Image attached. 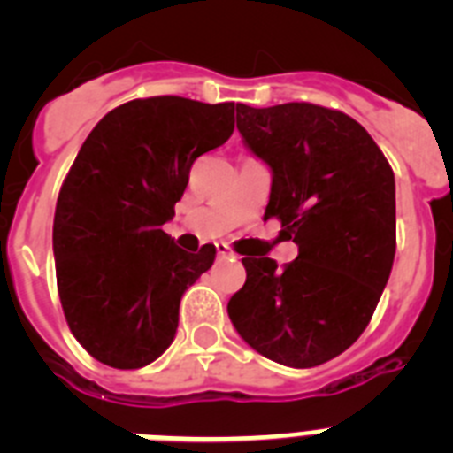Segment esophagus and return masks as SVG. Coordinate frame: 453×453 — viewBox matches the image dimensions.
<instances>
[{"label": "esophagus", "mask_w": 453, "mask_h": 453, "mask_svg": "<svg viewBox=\"0 0 453 453\" xmlns=\"http://www.w3.org/2000/svg\"><path fill=\"white\" fill-rule=\"evenodd\" d=\"M218 256L219 258H231V256H234V251H231L226 245H218Z\"/></svg>", "instance_id": "obj_1"}]
</instances>
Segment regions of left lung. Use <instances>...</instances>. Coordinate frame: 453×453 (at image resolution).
<instances>
[{"instance_id": "left-lung-1", "label": "left lung", "mask_w": 453, "mask_h": 453, "mask_svg": "<svg viewBox=\"0 0 453 453\" xmlns=\"http://www.w3.org/2000/svg\"><path fill=\"white\" fill-rule=\"evenodd\" d=\"M238 131L272 170L265 219L297 242L276 265L242 258L245 286L229 318L247 345L288 367H315L370 324L397 250L395 174L372 135L335 108L235 104Z\"/></svg>"}]
</instances>
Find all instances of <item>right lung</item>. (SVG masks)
I'll return each mask as SVG.
<instances>
[{
  "instance_id": "1",
  "label": "right lung",
  "mask_w": 453,
  "mask_h": 453,
  "mask_svg": "<svg viewBox=\"0 0 453 453\" xmlns=\"http://www.w3.org/2000/svg\"><path fill=\"white\" fill-rule=\"evenodd\" d=\"M234 102L161 95L104 115L63 181L54 215L56 286L72 335L99 363L138 370L172 345L183 292L215 261L163 224L192 163L234 134Z\"/></svg>"
}]
</instances>
